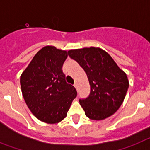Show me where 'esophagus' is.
Listing matches in <instances>:
<instances>
[{
	"label": "esophagus",
	"instance_id": "esophagus-1",
	"mask_svg": "<svg viewBox=\"0 0 150 150\" xmlns=\"http://www.w3.org/2000/svg\"><path fill=\"white\" fill-rule=\"evenodd\" d=\"M74 87H75L76 89H78V84H77V83H75V84H74Z\"/></svg>",
	"mask_w": 150,
	"mask_h": 150
}]
</instances>
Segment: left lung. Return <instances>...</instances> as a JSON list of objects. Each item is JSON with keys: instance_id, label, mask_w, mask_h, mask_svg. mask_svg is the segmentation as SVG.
Here are the masks:
<instances>
[{"instance_id": "8db88e82", "label": "left lung", "mask_w": 150, "mask_h": 150, "mask_svg": "<svg viewBox=\"0 0 150 150\" xmlns=\"http://www.w3.org/2000/svg\"><path fill=\"white\" fill-rule=\"evenodd\" d=\"M68 54L81 66L89 81V96L79 100L86 116L93 120L111 116L122 104L129 87L125 72L99 47L70 50Z\"/></svg>"}]
</instances>
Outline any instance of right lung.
Returning a JSON list of instances; mask_svg holds the SVG:
<instances>
[{"label": "right lung", "instance_id": "add662e5", "mask_svg": "<svg viewBox=\"0 0 150 150\" xmlns=\"http://www.w3.org/2000/svg\"><path fill=\"white\" fill-rule=\"evenodd\" d=\"M67 57L66 50L44 47L20 77L25 103L32 114L45 123L56 124L64 119L77 96L74 86L66 83L62 70Z\"/></svg>", "mask_w": 150, "mask_h": 150}]
</instances>
